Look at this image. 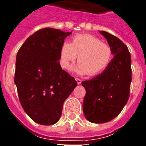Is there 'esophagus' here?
I'll return each instance as SVG.
<instances>
[{"label":"esophagus","mask_w":146,"mask_h":146,"mask_svg":"<svg viewBox=\"0 0 146 146\" xmlns=\"http://www.w3.org/2000/svg\"><path fill=\"white\" fill-rule=\"evenodd\" d=\"M75 80H76V83H77V84H81V80H80V79H79V78H75Z\"/></svg>","instance_id":"obj_1"}]
</instances>
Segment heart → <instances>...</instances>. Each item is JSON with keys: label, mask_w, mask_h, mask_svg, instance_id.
Masks as SVG:
<instances>
[{"label": "heart", "mask_w": 146, "mask_h": 146, "mask_svg": "<svg viewBox=\"0 0 146 146\" xmlns=\"http://www.w3.org/2000/svg\"><path fill=\"white\" fill-rule=\"evenodd\" d=\"M111 46L92 35L79 34L74 35L70 44L64 42L59 51V62L63 69L67 70L71 62L78 56L79 63L73 67L77 74L96 76L102 73L112 59Z\"/></svg>", "instance_id": "1"}]
</instances>
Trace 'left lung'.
Wrapping results in <instances>:
<instances>
[{
	"label": "left lung",
	"instance_id": "1",
	"mask_svg": "<svg viewBox=\"0 0 146 146\" xmlns=\"http://www.w3.org/2000/svg\"><path fill=\"white\" fill-rule=\"evenodd\" d=\"M100 33L111 46L114 58L108 67L90 80L82 82L86 90L84 115L92 123H105L116 117L128 102L131 82V54L128 47L113 35Z\"/></svg>",
	"mask_w": 146,
	"mask_h": 146
}]
</instances>
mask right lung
<instances>
[{"mask_svg":"<svg viewBox=\"0 0 146 146\" xmlns=\"http://www.w3.org/2000/svg\"><path fill=\"white\" fill-rule=\"evenodd\" d=\"M71 32L45 28L29 36L16 56L15 84L29 117L42 125H54L66 99L77 83L59 63V51Z\"/></svg>","mask_w":146,"mask_h":146,"instance_id":"obj_1","label":"right lung"}]
</instances>
